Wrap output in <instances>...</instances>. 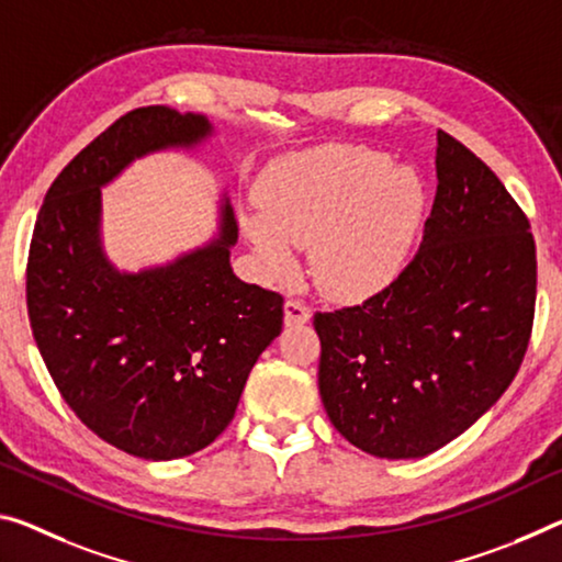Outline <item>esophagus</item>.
<instances>
[{
    "mask_svg": "<svg viewBox=\"0 0 562 562\" xmlns=\"http://www.w3.org/2000/svg\"><path fill=\"white\" fill-rule=\"evenodd\" d=\"M310 319V307L302 305L297 300L284 302V325L288 327H300Z\"/></svg>",
    "mask_w": 562,
    "mask_h": 562,
    "instance_id": "1",
    "label": "esophagus"
}]
</instances>
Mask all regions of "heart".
Listing matches in <instances>:
<instances>
[{"label": "heart", "mask_w": 562, "mask_h": 562, "mask_svg": "<svg viewBox=\"0 0 562 562\" xmlns=\"http://www.w3.org/2000/svg\"><path fill=\"white\" fill-rule=\"evenodd\" d=\"M262 212L243 229L272 272L310 245V272L337 300L378 295L403 270L425 212L413 169L364 147H317L280 159L260 184Z\"/></svg>", "instance_id": "obj_1"}]
</instances>
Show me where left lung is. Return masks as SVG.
Returning a JSON list of instances; mask_svg holds the SVG:
<instances>
[{
  "label": "left lung",
  "instance_id": "1",
  "mask_svg": "<svg viewBox=\"0 0 562 562\" xmlns=\"http://www.w3.org/2000/svg\"><path fill=\"white\" fill-rule=\"evenodd\" d=\"M423 245L358 307L317 313V385L335 430L375 458L413 460L480 420L510 385L536 313L530 222L448 132Z\"/></svg>",
  "mask_w": 562,
  "mask_h": 562
}]
</instances>
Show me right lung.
Wrapping results in <instances>:
<instances>
[{"label":"right lung","instance_id":"1","mask_svg":"<svg viewBox=\"0 0 562 562\" xmlns=\"http://www.w3.org/2000/svg\"><path fill=\"white\" fill-rule=\"evenodd\" d=\"M204 114L155 104L124 114L52 182L34 225L26 307L40 355L75 415L135 458L175 460L235 417L249 370L282 329V297L233 272L237 220L175 260L120 270L102 243V187L135 159L194 153Z\"/></svg>","mask_w":562,"mask_h":562}]
</instances>
